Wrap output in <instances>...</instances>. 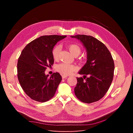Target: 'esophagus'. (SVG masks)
Listing matches in <instances>:
<instances>
[{
    "instance_id": "esophagus-1",
    "label": "esophagus",
    "mask_w": 133,
    "mask_h": 133,
    "mask_svg": "<svg viewBox=\"0 0 133 133\" xmlns=\"http://www.w3.org/2000/svg\"><path fill=\"white\" fill-rule=\"evenodd\" d=\"M62 78L63 79H65V78H66L68 77L67 75H62Z\"/></svg>"
}]
</instances>
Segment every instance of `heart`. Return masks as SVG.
<instances>
[{
    "instance_id": "obj_1",
    "label": "heart",
    "mask_w": 133,
    "mask_h": 133,
    "mask_svg": "<svg viewBox=\"0 0 133 133\" xmlns=\"http://www.w3.org/2000/svg\"><path fill=\"white\" fill-rule=\"evenodd\" d=\"M68 48L70 51V53L74 56H78L81 53V48L77 44H69L68 45ZM60 49L61 48H60V45H55L53 47V49H52L51 54L52 56H53V58L54 59L57 60L58 59ZM76 69H77V68H76L75 65H73V64H70L64 63L58 64L57 66V70L60 74L64 75H70L73 73L74 71H76Z\"/></svg>"
}]
</instances>
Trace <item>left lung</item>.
Returning <instances> with one entry per match:
<instances>
[{"label": "left lung", "instance_id": "obj_1", "mask_svg": "<svg viewBox=\"0 0 133 133\" xmlns=\"http://www.w3.org/2000/svg\"><path fill=\"white\" fill-rule=\"evenodd\" d=\"M80 40L87 50V61L79 72L83 78H76L75 94L85 103L97 102L105 95L114 76V63L104 44L90 35L71 36Z\"/></svg>", "mask_w": 133, "mask_h": 133}]
</instances>
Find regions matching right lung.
Listing matches in <instances>:
<instances>
[{
    "instance_id": "right-lung-1",
    "label": "right lung",
    "mask_w": 133,
    "mask_h": 133,
    "mask_svg": "<svg viewBox=\"0 0 133 133\" xmlns=\"http://www.w3.org/2000/svg\"><path fill=\"white\" fill-rule=\"evenodd\" d=\"M66 35H43L28 44L18 58L17 76L25 94L31 99L45 102L51 99L62 79L59 73L45 74L54 63L53 47Z\"/></svg>"
}]
</instances>
